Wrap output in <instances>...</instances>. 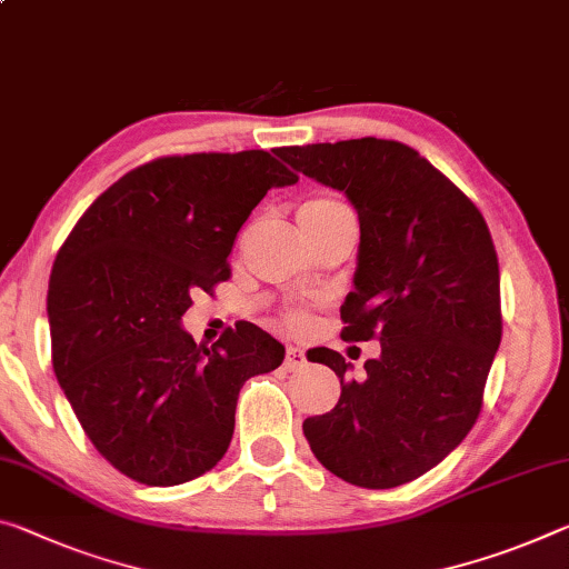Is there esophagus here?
<instances>
[{
	"instance_id": "34e87169",
	"label": "esophagus",
	"mask_w": 569,
	"mask_h": 569,
	"mask_svg": "<svg viewBox=\"0 0 569 569\" xmlns=\"http://www.w3.org/2000/svg\"><path fill=\"white\" fill-rule=\"evenodd\" d=\"M286 369H301L303 365H306V355H303V349H299V347H288L286 349Z\"/></svg>"
}]
</instances>
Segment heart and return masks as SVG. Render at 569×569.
I'll return each mask as SVG.
<instances>
[{"instance_id":"obj_1","label":"heart","mask_w":569,"mask_h":569,"mask_svg":"<svg viewBox=\"0 0 569 569\" xmlns=\"http://www.w3.org/2000/svg\"><path fill=\"white\" fill-rule=\"evenodd\" d=\"M349 207L341 204L339 200H333V197H311V200H306L299 207V222L303 228H317V224L329 222L331 218H337V214L347 212ZM286 321L291 323V327H303L306 323V313L301 311H291L286 313Z\"/></svg>"}]
</instances>
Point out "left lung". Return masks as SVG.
<instances>
[{"label":"left lung","mask_w":569,"mask_h":569,"mask_svg":"<svg viewBox=\"0 0 569 569\" xmlns=\"http://www.w3.org/2000/svg\"><path fill=\"white\" fill-rule=\"evenodd\" d=\"M276 154L355 204L359 252L341 339L382 347L359 382L339 351H309L337 372L341 395L329 412L303 420V436L341 481H415L461 446L481 412L501 341L491 232L479 207L400 141L365 137Z\"/></svg>","instance_id":"left-lung-1"}]
</instances>
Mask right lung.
Here are the masks:
<instances>
[{"label":"right lung","mask_w":569,"mask_h":569,"mask_svg":"<svg viewBox=\"0 0 569 569\" xmlns=\"http://www.w3.org/2000/svg\"><path fill=\"white\" fill-rule=\"evenodd\" d=\"M296 179L263 149L161 157L108 187L62 242L48 288L52 369L90 443L129 479L177 486L218 466L240 387L283 362L256 323L207 349L182 317L230 278L252 207Z\"/></svg>","instance_id":"right-lung-1"}]
</instances>
